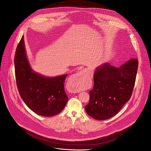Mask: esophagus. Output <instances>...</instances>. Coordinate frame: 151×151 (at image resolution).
I'll return each instance as SVG.
<instances>
[{"mask_svg": "<svg viewBox=\"0 0 151 151\" xmlns=\"http://www.w3.org/2000/svg\"><path fill=\"white\" fill-rule=\"evenodd\" d=\"M71 82L74 86L72 91L75 93L79 92L81 91L80 87L85 88L89 85V78L86 73V71L82 70L72 77Z\"/></svg>", "mask_w": 151, "mask_h": 151, "instance_id": "34e87169", "label": "esophagus"}]
</instances>
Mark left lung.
<instances>
[{
  "label": "left lung",
  "mask_w": 151,
  "mask_h": 151,
  "mask_svg": "<svg viewBox=\"0 0 151 151\" xmlns=\"http://www.w3.org/2000/svg\"><path fill=\"white\" fill-rule=\"evenodd\" d=\"M139 61L131 59L117 68L106 63L94 73V86L89 91L86 111L92 118L104 120L117 114L130 99Z\"/></svg>",
  "instance_id": "left-lung-1"
}]
</instances>
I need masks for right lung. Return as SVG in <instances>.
Segmentation results:
<instances>
[{
    "label": "right lung",
    "instance_id": "1",
    "mask_svg": "<svg viewBox=\"0 0 151 151\" xmlns=\"http://www.w3.org/2000/svg\"><path fill=\"white\" fill-rule=\"evenodd\" d=\"M14 66L20 97L32 111L50 117L63 110L68 101L64 89L67 74L47 78L34 72L26 57L23 36L16 49Z\"/></svg>",
    "mask_w": 151,
    "mask_h": 151
}]
</instances>
